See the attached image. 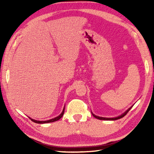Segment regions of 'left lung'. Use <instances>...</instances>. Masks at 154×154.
<instances>
[{"instance_id":"8db88e82","label":"left lung","mask_w":154,"mask_h":154,"mask_svg":"<svg viewBox=\"0 0 154 154\" xmlns=\"http://www.w3.org/2000/svg\"><path fill=\"white\" fill-rule=\"evenodd\" d=\"M132 106H131L130 108H129L125 112H124L122 114H121L120 116H117V117H114V118H104V117H100V116H96V115H94V114L92 112V114H93V116L94 117V118H96V119H99V120H118V119H121V118H122V117H124V116L126 115V114L128 112V111L132 109Z\"/></svg>"}]
</instances>
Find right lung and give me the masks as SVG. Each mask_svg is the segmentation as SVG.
I'll use <instances>...</instances> for the list:
<instances>
[{"mask_svg": "<svg viewBox=\"0 0 154 154\" xmlns=\"http://www.w3.org/2000/svg\"><path fill=\"white\" fill-rule=\"evenodd\" d=\"M64 111H65V107L63 108V111H62V112L58 116L54 118V119H50L49 120H45V121H39V120H34V119H31L32 121H33L35 123H38V124H45V123H50V122H55V121H57L58 120H60L61 118L63 116V114H64Z\"/></svg>", "mask_w": 154, "mask_h": 154, "instance_id": "add662e5", "label": "right lung"}]
</instances>
